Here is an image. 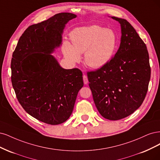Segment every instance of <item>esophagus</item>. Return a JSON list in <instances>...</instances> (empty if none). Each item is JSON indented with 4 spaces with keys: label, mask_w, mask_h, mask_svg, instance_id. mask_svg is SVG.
I'll return each mask as SVG.
<instances>
[{
    "label": "esophagus",
    "mask_w": 160,
    "mask_h": 160,
    "mask_svg": "<svg viewBox=\"0 0 160 160\" xmlns=\"http://www.w3.org/2000/svg\"><path fill=\"white\" fill-rule=\"evenodd\" d=\"M83 80H84V84H87L88 82V78L86 75L83 76Z\"/></svg>",
    "instance_id": "esophagus-1"
}]
</instances>
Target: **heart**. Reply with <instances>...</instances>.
Returning a JSON list of instances; mask_svg holds the SVG:
<instances>
[{"instance_id":"1","label":"heart","mask_w":160,"mask_h":160,"mask_svg":"<svg viewBox=\"0 0 160 160\" xmlns=\"http://www.w3.org/2000/svg\"><path fill=\"white\" fill-rule=\"evenodd\" d=\"M72 45L65 41L63 54L71 63L78 62L84 52L85 63L92 68H100L112 60L116 49L118 37L114 30L97 25L86 26L71 32Z\"/></svg>"}]
</instances>
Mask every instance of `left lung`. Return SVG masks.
Listing matches in <instances>:
<instances>
[{
	"mask_svg": "<svg viewBox=\"0 0 160 160\" xmlns=\"http://www.w3.org/2000/svg\"><path fill=\"white\" fill-rule=\"evenodd\" d=\"M120 24V45L107 64L88 72L94 104L106 119L118 120L133 114L146 96L151 68L146 44L126 20Z\"/></svg>",
	"mask_w": 160,
	"mask_h": 160,
	"instance_id": "1",
	"label": "left lung"
}]
</instances>
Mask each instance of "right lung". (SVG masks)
<instances>
[{"mask_svg": "<svg viewBox=\"0 0 160 160\" xmlns=\"http://www.w3.org/2000/svg\"><path fill=\"white\" fill-rule=\"evenodd\" d=\"M76 15L62 12L32 24L19 38L11 60V81L28 114L50 125L66 122L84 85L78 68L64 69L52 53L62 44L66 24Z\"/></svg>", "mask_w": 160, "mask_h": 160, "instance_id": "1", "label": "right lung"}]
</instances>
